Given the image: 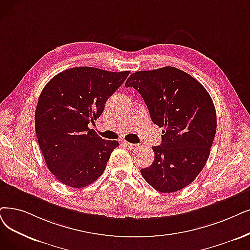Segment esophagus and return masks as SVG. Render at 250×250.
Here are the masks:
<instances>
[{
    "instance_id": "obj_1",
    "label": "esophagus",
    "mask_w": 250,
    "mask_h": 250,
    "mask_svg": "<svg viewBox=\"0 0 250 250\" xmlns=\"http://www.w3.org/2000/svg\"><path fill=\"white\" fill-rule=\"evenodd\" d=\"M124 145L129 147L130 149H133V148H136L138 146V145H135V144H131V143H127V142H124Z\"/></svg>"
}]
</instances>
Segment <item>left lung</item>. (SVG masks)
<instances>
[{
    "label": "left lung",
    "mask_w": 250,
    "mask_h": 250,
    "mask_svg": "<svg viewBox=\"0 0 250 250\" xmlns=\"http://www.w3.org/2000/svg\"><path fill=\"white\" fill-rule=\"evenodd\" d=\"M125 87L144 98L154 124L163 127L162 144L152 146L155 160L141 169L146 182L161 193H172L193 183L210 154L216 113L206 89L176 67L133 73Z\"/></svg>",
    "instance_id": "8db88e82"
}]
</instances>
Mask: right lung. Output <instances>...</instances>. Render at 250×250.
<instances>
[{
  "mask_svg": "<svg viewBox=\"0 0 250 250\" xmlns=\"http://www.w3.org/2000/svg\"><path fill=\"white\" fill-rule=\"evenodd\" d=\"M129 74L72 67L44 87L36 108V133L48 169L63 185L81 188L104 173L119 143L102 138L88 125L101 117Z\"/></svg>",
  "mask_w": 250,
  "mask_h": 250,
  "instance_id": "1",
  "label": "right lung"
}]
</instances>
